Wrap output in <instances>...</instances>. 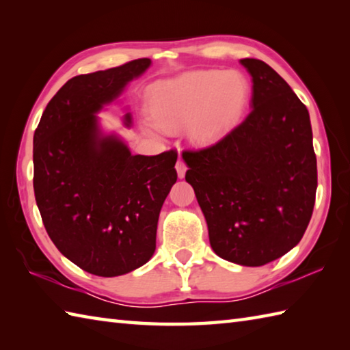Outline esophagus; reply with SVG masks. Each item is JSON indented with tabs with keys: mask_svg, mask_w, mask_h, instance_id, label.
<instances>
[{
	"mask_svg": "<svg viewBox=\"0 0 350 350\" xmlns=\"http://www.w3.org/2000/svg\"><path fill=\"white\" fill-rule=\"evenodd\" d=\"M187 163H185L183 162V159H179V161H177L176 162V171H177V176H179L180 177V179H182V177H185V173H187Z\"/></svg>",
	"mask_w": 350,
	"mask_h": 350,
	"instance_id": "1",
	"label": "esophagus"
}]
</instances>
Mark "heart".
<instances>
[{
    "instance_id": "obj_1",
    "label": "heart",
    "mask_w": 350,
    "mask_h": 350,
    "mask_svg": "<svg viewBox=\"0 0 350 350\" xmlns=\"http://www.w3.org/2000/svg\"><path fill=\"white\" fill-rule=\"evenodd\" d=\"M247 79L234 70H196L162 81L153 90L161 128L189 123L191 137L206 141L241 118L248 102Z\"/></svg>"
}]
</instances>
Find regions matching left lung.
Segmentation results:
<instances>
[{
    "label": "left lung",
    "mask_w": 350,
    "mask_h": 350,
    "mask_svg": "<svg viewBox=\"0 0 350 350\" xmlns=\"http://www.w3.org/2000/svg\"><path fill=\"white\" fill-rule=\"evenodd\" d=\"M251 113L217 144L183 152L221 258L263 266L299 243L313 213L317 163L307 107L269 64L243 58Z\"/></svg>",
    "instance_id": "8db88e82"
}]
</instances>
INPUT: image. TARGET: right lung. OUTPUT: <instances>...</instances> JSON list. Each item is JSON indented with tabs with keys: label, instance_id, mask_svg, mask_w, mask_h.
<instances>
[{
	"label": "right lung",
	"instance_id": "obj_1",
	"mask_svg": "<svg viewBox=\"0 0 350 350\" xmlns=\"http://www.w3.org/2000/svg\"><path fill=\"white\" fill-rule=\"evenodd\" d=\"M150 64L139 58L69 79L34 132L33 185L44 228L64 257L99 277L152 258L161 207L177 180L176 150L132 154L96 116ZM123 123L132 124L131 113Z\"/></svg>",
	"mask_w": 350,
	"mask_h": 350
}]
</instances>
